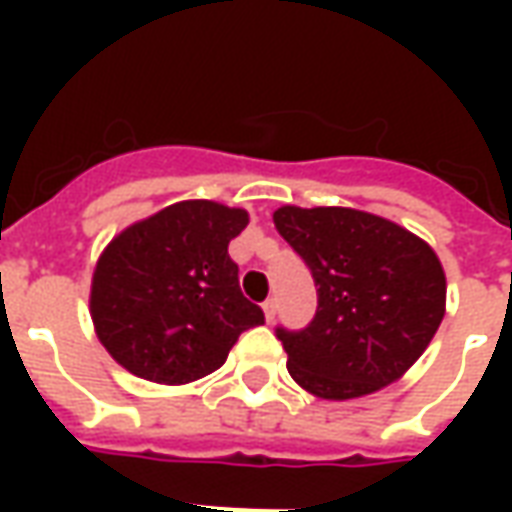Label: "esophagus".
I'll return each mask as SVG.
<instances>
[{
    "label": "esophagus",
    "instance_id": "34e87169",
    "mask_svg": "<svg viewBox=\"0 0 512 512\" xmlns=\"http://www.w3.org/2000/svg\"><path fill=\"white\" fill-rule=\"evenodd\" d=\"M263 312H266V321H274V315H277V299L263 301Z\"/></svg>",
    "mask_w": 512,
    "mask_h": 512
}]
</instances>
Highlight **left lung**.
I'll return each mask as SVG.
<instances>
[{
	"instance_id": "obj_1",
	"label": "left lung",
	"mask_w": 512,
	"mask_h": 512,
	"mask_svg": "<svg viewBox=\"0 0 512 512\" xmlns=\"http://www.w3.org/2000/svg\"><path fill=\"white\" fill-rule=\"evenodd\" d=\"M274 224L318 288L310 326L277 329L293 381L321 400H354L403 378L447 307L430 244L384 216L337 205H282Z\"/></svg>"
}]
</instances>
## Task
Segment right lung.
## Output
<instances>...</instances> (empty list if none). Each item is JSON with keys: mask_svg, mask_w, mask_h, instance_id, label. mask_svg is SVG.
<instances>
[{"mask_svg": "<svg viewBox=\"0 0 512 512\" xmlns=\"http://www.w3.org/2000/svg\"><path fill=\"white\" fill-rule=\"evenodd\" d=\"M249 224L244 208L183 200L117 233L90 285L95 334L117 365L180 386L227 362L241 332L266 321L244 299L227 246Z\"/></svg>", "mask_w": 512, "mask_h": 512, "instance_id": "1", "label": "right lung"}]
</instances>
